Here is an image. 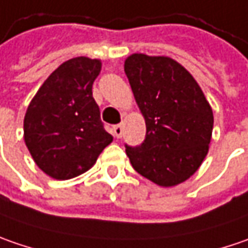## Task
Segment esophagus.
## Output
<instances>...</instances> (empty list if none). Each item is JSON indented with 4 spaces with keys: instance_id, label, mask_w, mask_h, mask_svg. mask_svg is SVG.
I'll return each instance as SVG.
<instances>
[{
    "instance_id": "esophagus-1",
    "label": "esophagus",
    "mask_w": 248,
    "mask_h": 248,
    "mask_svg": "<svg viewBox=\"0 0 248 248\" xmlns=\"http://www.w3.org/2000/svg\"><path fill=\"white\" fill-rule=\"evenodd\" d=\"M112 132H113V136L115 137H122V133H124V127H122V124H115L112 127Z\"/></svg>"
}]
</instances>
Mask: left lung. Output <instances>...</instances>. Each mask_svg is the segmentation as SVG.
Instances as JSON below:
<instances>
[{
  "instance_id": "8db88e82",
  "label": "left lung",
  "mask_w": 248,
  "mask_h": 248,
  "mask_svg": "<svg viewBox=\"0 0 248 248\" xmlns=\"http://www.w3.org/2000/svg\"><path fill=\"white\" fill-rule=\"evenodd\" d=\"M124 73L145 121V139L126 145L136 172L162 187L183 183L208 154L214 113L196 79L169 57L132 54Z\"/></svg>"
}]
</instances>
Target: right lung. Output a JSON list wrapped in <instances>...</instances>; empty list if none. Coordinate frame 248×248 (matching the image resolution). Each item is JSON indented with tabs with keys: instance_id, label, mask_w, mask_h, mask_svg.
<instances>
[{
	"instance_id": "right-lung-1",
	"label": "right lung",
	"mask_w": 248,
	"mask_h": 248,
	"mask_svg": "<svg viewBox=\"0 0 248 248\" xmlns=\"http://www.w3.org/2000/svg\"><path fill=\"white\" fill-rule=\"evenodd\" d=\"M101 61L63 62L41 84L27 107L23 137L37 167L57 180L79 176L112 141L93 98Z\"/></svg>"
}]
</instances>
